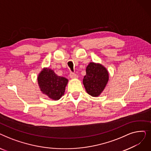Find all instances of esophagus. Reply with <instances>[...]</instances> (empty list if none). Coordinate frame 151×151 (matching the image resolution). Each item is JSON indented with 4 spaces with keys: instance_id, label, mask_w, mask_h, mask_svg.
<instances>
[{
    "instance_id": "34e87169",
    "label": "esophagus",
    "mask_w": 151,
    "mask_h": 151,
    "mask_svg": "<svg viewBox=\"0 0 151 151\" xmlns=\"http://www.w3.org/2000/svg\"><path fill=\"white\" fill-rule=\"evenodd\" d=\"M70 77L71 79H77L78 78V76L77 75H76L75 73H70Z\"/></svg>"
}]
</instances>
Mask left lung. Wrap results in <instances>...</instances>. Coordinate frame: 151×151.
Instances as JSON below:
<instances>
[{"label":"left lung","instance_id":"left-lung-1","mask_svg":"<svg viewBox=\"0 0 151 151\" xmlns=\"http://www.w3.org/2000/svg\"><path fill=\"white\" fill-rule=\"evenodd\" d=\"M86 71V75L84 76L83 83L87 93L92 97H99L108 84V70L101 63L92 62L87 66Z\"/></svg>","mask_w":151,"mask_h":151}]
</instances>
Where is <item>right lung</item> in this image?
<instances>
[{
  "instance_id": "add662e5",
  "label": "right lung",
  "mask_w": 151,
  "mask_h": 151,
  "mask_svg": "<svg viewBox=\"0 0 151 151\" xmlns=\"http://www.w3.org/2000/svg\"><path fill=\"white\" fill-rule=\"evenodd\" d=\"M37 81L42 93L53 100H58L64 95L68 80L57 75L51 68L44 67L38 75Z\"/></svg>"
}]
</instances>
